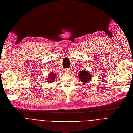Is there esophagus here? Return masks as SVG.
Returning <instances> with one entry per match:
<instances>
[{
	"label": "esophagus",
	"instance_id": "1",
	"mask_svg": "<svg viewBox=\"0 0 133 133\" xmlns=\"http://www.w3.org/2000/svg\"><path fill=\"white\" fill-rule=\"evenodd\" d=\"M65 71L66 72V73H69L70 72V69H65Z\"/></svg>",
	"mask_w": 133,
	"mask_h": 133
}]
</instances>
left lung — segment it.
<instances>
[{
	"mask_svg": "<svg viewBox=\"0 0 133 133\" xmlns=\"http://www.w3.org/2000/svg\"><path fill=\"white\" fill-rule=\"evenodd\" d=\"M79 78L81 82L83 83V84L88 83L91 79V74L87 70H83L79 73L78 75Z\"/></svg>",
	"mask_w": 133,
	"mask_h": 133,
	"instance_id": "obj_1",
	"label": "left lung"
}]
</instances>
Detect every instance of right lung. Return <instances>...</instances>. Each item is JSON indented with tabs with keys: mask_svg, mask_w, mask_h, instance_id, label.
Wrapping results in <instances>:
<instances>
[{
	"mask_svg": "<svg viewBox=\"0 0 133 133\" xmlns=\"http://www.w3.org/2000/svg\"><path fill=\"white\" fill-rule=\"evenodd\" d=\"M55 77H57V75H55L54 73H52L49 75V78H47L48 80H46V81L49 82V83H52L55 80Z\"/></svg>",
	"mask_w": 133,
	"mask_h": 133,
	"instance_id": "right-lung-1",
	"label": "right lung"
}]
</instances>
